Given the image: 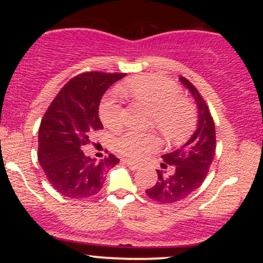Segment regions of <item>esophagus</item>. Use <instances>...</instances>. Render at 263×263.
Here are the masks:
<instances>
[{"label":"esophagus","mask_w":263,"mask_h":263,"mask_svg":"<svg viewBox=\"0 0 263 263\" xmlns=\"http://www.w3.org/2000/svg\"><path fill=\"white\" fill-rule=\"evenodd\" d=\"M122 163L127 164L129 170H132V171H136V170H138V168H140V164H137V163H135V162L128 161V159H122Z\"/></svg>","instance_id":"1"}]
</instances>
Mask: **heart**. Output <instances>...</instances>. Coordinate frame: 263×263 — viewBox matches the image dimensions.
<instances>
[{
  "label": "heart",
  "instance_id": "heart-1",
  "mask_svg": "<svg viewBox=\"0 0 263 263\" xmlns=\"http://www.w3.org/2000/svg\"><path fill=\"white\" fill-rule=\"evenodd\" d=\"M125 91L132 100L152 111V122L171 142H180L194 128V106L183 99L182 89L173 81L158 75L141 77L128 81ZM101 121L108 128L121 126L123 108L114 96L105 99L100 106ZM159 140L153 134L127 131L116 140V148L122 156L141 159L158 148Z\"/></svg>",
  "mask_w": 263,
  "mask_h": 263
}]
</instances>
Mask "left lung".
<instances>
[{"label":"left lung","mask_w":263,"mask_h":263,"mask_svg":"<svg viewBox=\"0 0 263 263\" xmlns=\"http://www.w3.org/2000/svg\"><path fill=\"white\" fill-rule=\"evenodd\" d=\"M180 83L192 92L198 106L197 129L180 148L163 155V170L173 168V174L164 176L163 171H157L158 180L146 194L152 200L162 204H171L183 200L203 184L213 163L216 148V135L214 120L203 96L197 87L184 77Z\"/></svg>","instance_id":"obj_1"}]
</instances>
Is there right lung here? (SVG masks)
<instances>
[{"label": "right lung", "instance_id": "add662e5", "mask_svg": "<svg viewBox=\"0 0 263 263\" xmlns=\"http://www.w3.org/2000/svg\"><path fill=\"white\" fill-rule=\"evenodd\" d=\"M126 74L87 71L69 80L42 119L38 132V161L48 182L71 199L100 192L105 176L120 159L108 155L101 161L84 155L93 132L104 128L99 105L106 90Z\"/></svg>", "mask_w": 263, "mask_h": 263}]
</instances>
